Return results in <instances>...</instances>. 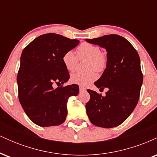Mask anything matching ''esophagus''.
<instances>
[{
	"label": "esophagus",
	"mask_w": 157,
	"mask_h": 157,
	"mask_svg": "<svg viewBox=\"0 0 157 157\" xmlns=\"http://www.w3.org/2000/svg\"><path fill=\"white\" fill-rule=\"evenodd\" d=\"M80 91H86V88H84L83 86H80Z\"/></svg>",
	"instance_id": "1"
}]
</instances>
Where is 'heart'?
<instances>
[{"label": "heart", "mask_w": 157, "mask_h": 157, "mask_svg": "<svg viewBox=\"0 0 157 157\" xmlns=\"http://www.w3.org/2000/svg\"><path fill=\"white\" fill-rule=\"evenodd\" d=\"M77 57L79 59L88 60L86 68L89 71L86 72H76L71 76V82L82 86H87L97 79V74L94 71L101 72L107 66V57L104 52H100V48L95 45L82 43L77 49ZM65 68L69 71H73L76 68L77 57L72 51L65 52L62 57Z\"/></svg>", "instance_id": "obj_1"}]
</instances>
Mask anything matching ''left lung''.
<instances>
[{
    "label": "left lung",
    "instance_id": "obj_1",
    "mask_svg": "<svg viewBox=\"0 0 157 157\" xmlns=\"http://www.w3.org/2000/svg\"><path fill=\"white\" fill-rule=\"evenodd\" d=\"M85 40L107 52V66L94 85L100 89L107 88L108 91L102 97L87 89L90 100L86 105V113L93 125L105 128L116 127L130 116L140 98L143 81L140 57L131 43L120 35Z\"/></svg>",
    "mask_w": 157,
    "mask_h": 157
}]
</instances>
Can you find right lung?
Returning <instances> with one entry per match:
<instances>
[{
    "instance_id": "add662e5",
    "label": "right lung",
    "mask_w": 157,
    "mask_h": 157,
    "mask_svg": "<svg viewBox=\"0 0 157 157\" xmlns=\"http://www.w3.org/2000/svg\"><path fill=\"white\" fill-rule=\"evenodd\" d=\"M80 44L55 33L42 35L23 49L17 82L21 105L28 117L41 127L59 125L67 116V102L79 94L76 84L54 89L64 84L69 74L62 61L65 52Z\"/></svg>"
}]
</instances>
